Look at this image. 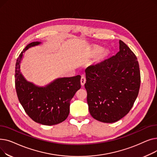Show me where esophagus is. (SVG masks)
<instances>
[{
  "mask_svg": "<svg viewBox=\"0 0 157 157\" xmlns=\"http://www.w3.org/2000/svg\"><path fill=\"white\" fill-rule=\"evenodd\" d=\"M86 82V78L85 76H81V85L83 86L85 83Z\"/></svg>",
  "mask_w": 157,
  "mask_h": 157,
  "instance_id": "1",
  "label": "esophagus"
}]
</instances>
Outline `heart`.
Instances as JSON below:
<instances>
[{
	"mask_svg": "<svg viewBox=\"0 0 157 157\" xmlns=\"http://www.w3.org/2000/svg\"><path fill=\"white\" fill-rule=\"evenodd\" d=\"M101 51H102V48H101V47H97V48H95V49H94V52H95V53H100ZM107 54H108V52H107V51H105V52H103V55H107Z\"/></svg>",
	"mask_w": 157,
	"mask_h": 157,
	"instance_id": "obj_1",
	"label": "heart"
}]
</instances>
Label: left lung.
I'll return each mask as SVG.
<instances>
[{
  "mask_svg": "<svg viewBox=\"0 0 157 157\" xmlns=\"http://www.w3.org/2000/svg\"><path fill=\"white\" fill-rule=\"evenodd\" d=\"M120 51L86 69L87 103L92 117L114 123L124 117L138 95L141 74L136 55L120 40Z\"/></svg>",
  "mask_w": 157,
  "mask_h": 157,
  "instance_id": "8db88e82",
  "label": "left lung"
}]
</instances>
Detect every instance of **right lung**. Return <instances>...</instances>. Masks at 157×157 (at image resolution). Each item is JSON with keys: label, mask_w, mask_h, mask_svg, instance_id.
I'll list each match as a JSON object with an SVG mask.
<instances>
[{"label": "right lung", "mask_w": 157, "mask_h": 157, "mask_svg": "<svg viewBox=\"0 0 157 157\" xmlns=\"http://www.w3.org/2000/svg\"><path fill=\"white\" fill-rule=\"evenodd\" d=\"M39 43L29 44L18 57L15 67L16 91L25 111L32 120L42 125H53L69 116L71 100L81 88V76L57 79L44 88L27 82L20 71L23 53Z\"/></svg>", "instance_id": "obj_1"}]
</instances>
